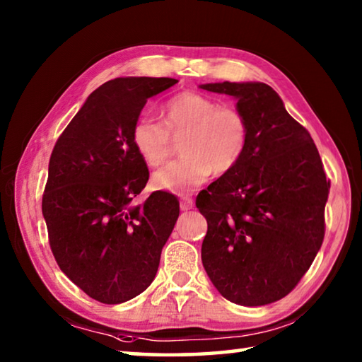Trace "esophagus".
Here are the masks:
<instances>
[{
  "label": "esophagus",
  "mask_w": 362,
  "mask_h": 362,
  "mask_svg": "<svg viewBox=\"0 0 362 362\" xmlns=\"http://www.w3.org/2000/svg\"><path fill=\"white\" fill-rule=\"evenodd\" d=\"M193 206H194V203H193L192 198H188V197L182 198V202H180V209L182 211H190V209H193Z\"/></svg>",
  "instance_id": "esophagus-1"
}]
</instances>
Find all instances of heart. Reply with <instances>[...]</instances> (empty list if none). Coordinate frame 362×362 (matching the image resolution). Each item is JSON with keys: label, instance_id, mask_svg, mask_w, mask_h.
<instances>
[{"label": "heart", "instance_id": "1", "mask_svg": "<svg viewBox=\"0 0 362 362\" xmlns=\"http://www.w3.org/2000/svg\"><path fill=\"white\" fill-rule=\"evenodd\" d=\"M163 125L140 116L132 127V145L140 159L156 168L168 159L170 136L179 139L183 158L154 172L156 190L185 194L203 185L212 172L226 174L245 156L250 140L248 120L238 109L222 106L209 96L185 91L160 107Z\"/></svg>", "mask_w": 362, "mask_h": 362}]
</instances>
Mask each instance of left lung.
<instances>
[{"mask_svg": "<svg viewBox=\"0 0 362 362\" xmlns=\"http://www.w3.org/2000/svg\"><path fill=\"white\" fill-rule=\"evenodd\" d=\"M199 88L233 96L250 127L242 160L197 198L208 221L204 271L235 305H271L295 288L320 250L330 182L309 132L269 85Z\"/></svg>", "mask_w": 362, "mask_h": 362, "instance_id": "1", "label": "left lung"}]
</instances>
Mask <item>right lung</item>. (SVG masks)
<instances>
[{
    "instance_id": "obj_1",
    "label": "right lung",
    "mask_w": 362,
    "mask_h": 362,
    "mask_svg": "<svg viewBox=\"0 0 362 362\" xmlns=\"http://www.w3.org/2000/svg\"><path fill=\"white\" fill-rule=\"evenodd\" d=\"M169 77H119L91 93L57 139L42 211L62 272L93 300L125 303L156 277L179 202L154 192L134 199L150 172L132 145V127Z\"/></svg>"
}]
</instances>
